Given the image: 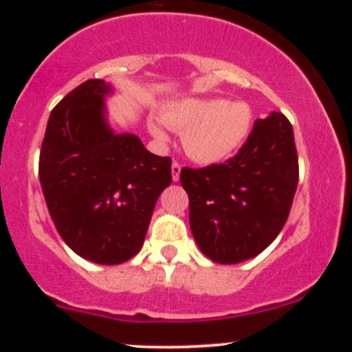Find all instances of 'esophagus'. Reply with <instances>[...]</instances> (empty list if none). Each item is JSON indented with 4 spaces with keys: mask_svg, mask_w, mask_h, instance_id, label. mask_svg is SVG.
<instances>
[{
    "mask_svg": "<svg viewBox=\"0 0 352 352\" xmlns=\"http://www.w3.org/2000/svg\"><path fill=\"white\" fill-rule=\"evenodd\" d=\"M180 170H182V165L179 162H173L172 164V179H173V182H179Z\"/></svg>",
    "mask_w": 352,
    "mask_h": 352,
    "instance_id": "esophagus-1",
    "label": "esophagus"
}]
</instances>
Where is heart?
<instances>
[{
  "mask_svg": "<svg viewBox=\"0 0 352 352\" xmlns=\"http://www.w3.org/2000/svg\"><path fill=\"white\" fill-rule=\"evenodd\" d=\"M253 112L245 102H227L215 98L173 100L151 116L147 131L157 144L170 140L168 129L182 132L184 151L195 162L210 165L228 159L252 131Z\"/></svg>",
  "mask_w": 352,
  "mask_h": 352,
  "instance_id": "1",
  "label": "heart"
}]
</instances>
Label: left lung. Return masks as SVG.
I'll return each mask as SVG.
<instances>
[{"label": "left lung", "mask_w": 352, "mask_h": 352, "mask_svg": "<svg viewBox=\"0 0 352 352\" xmlns=\"http://www.w3.org/2000/svg\"><path fill=\"white\" fill-rule=\"evenodd\" d=\"M180 184L200 252L221 265L254 258L278 236L292 210L298 187L292 124L281 112L256 119L235 157L205 168L184 167Z\"/></svg>", "instance_id": "obj_1"}]
</instances>
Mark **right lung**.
Here are the masks:
<instances>
[{
    "mask_svg": "<svg viewBox=\"0 0 352 352\" xmlns=\"http://www.w3.org/2000/svg\"><path fill=\"white\" fill-rule=\"evenodd\" d=\"M102 79H89L52 109L39 153V180L60 238L98 265L140 252L157 199L172 182L170 157L107 122Z\"/></svg>",
    "mask_w": 352,
    "mask_h": 352,
    "instance_id": "right-lung-1",
    "label": "right lung"
}]
</instances>
